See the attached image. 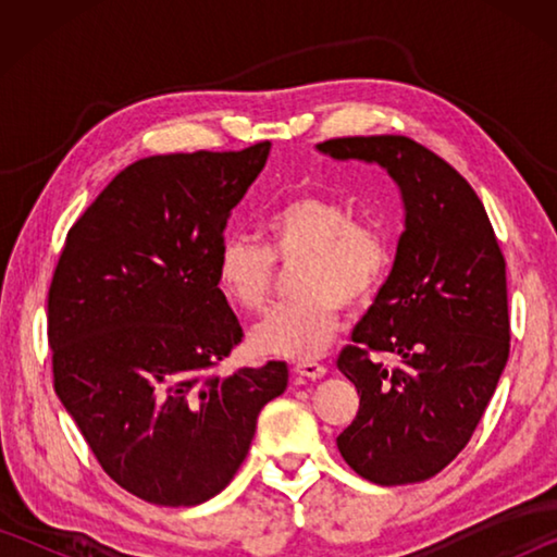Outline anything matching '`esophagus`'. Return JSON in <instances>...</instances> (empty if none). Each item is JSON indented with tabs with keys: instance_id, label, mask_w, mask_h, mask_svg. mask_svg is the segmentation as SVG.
Instances as JSON below:
<instances>
[{
	"instance_id": "1",
	"label": "esophagus",
	"mask_w": 557,
	"mask_h": 557,
	"mask_svg": "<svg viewBox=\"0 0 557 557\" xmlns=\"http://www.w3.org/2000/svg\"><path fill=\"white\" fill-rule=\"evenodd\" d=\"M292 371L301 375V379L317 381V379H324V375H326V366L317 363V361H297L295 369H292Z\"/></svg>"
}]
</instances>
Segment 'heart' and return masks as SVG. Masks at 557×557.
I'll use <instances>...</instances> for the list:
<instances>
[{"label":"heart","instance_id":"obj_1","mask_svg":"<svg viewBox=\"0 0 557 557\" xmlns=\"http://www.w3.org/2000/svg\"><path fill=\"white\" fill-rule=\"evenodd\" d=\"M268 248L231 235L219 248L215 282L240 312L265 309L280 265H295V301L252 326L250 346L262 356L307 361L334 342L346 305L363 307L388 280L395 248L381 223L354 219L344 201L301 191L282 201L265 221Z\"/></svg>","mask_w":557,"mask_h":557}]
</instances>
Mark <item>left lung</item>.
Instances as JSON below:
<instances>
[{
    "label": "left lung",
    "instance_id": "obj_1",
    "mask_svg": "<svg viewBox=\"0 0 557 557\" xmlns=\"http://www.w3.org/2000/svg\"><path fill=\"white\" fill-rule=\"evenodd\" d=\"M319 152L379 162L405 203L391 275L336 361L361 395L336 445L373 484L425 482L467 447L508 361L504 252L467 178L414 139L336 137Z\"/></svg>",
    "mask_w": 557,
    "mask_h": 557
}]
</instances>
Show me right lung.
Instances as JSON below:
<instances>
[{"mask_svg":"<svg viewBox=\"0 0 557 557\" xmlns=\"http://www.w3.org/2000/svg\"><path fill=\"white\" fill-rule=\"evenodd\" d=\"M157 154L120 172L73 223L49 287L53 388L106 474L159 506L228 486L287 366L219 375L243 326L215 282L225 221L268 162Z\"/></svg>","mask_w":557,"mask_h":557,"instance_id":"right-lung-1","label":"right lung"}]
</instances>
